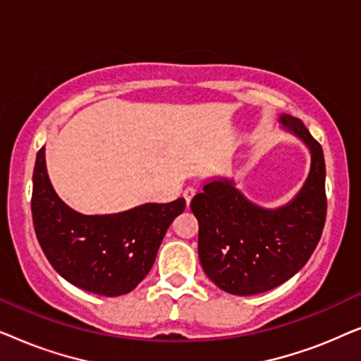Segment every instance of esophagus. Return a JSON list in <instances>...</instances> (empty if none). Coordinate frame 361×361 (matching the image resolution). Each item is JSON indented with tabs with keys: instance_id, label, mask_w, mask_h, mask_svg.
Returning <instances> with one entry per match:
<instances>
[{
	"instance_id": "1",
	"label": "esophagus",
	"mask_w": 361,
	"mask_h": 361,
	"mask_svg": "<svg viewBox=\"0 0 361 361\" xmlns=\"http://www.w3.org/2000/svg\"><path fill=\"white\" fill-rule=\"evenodd\" d=\"M195 194H197V190L194 189V187H187V189L184 190V194H182V195H184V199H185V204H187V207L190 205V200L194 199V195H195Z\"/></svg>"
}]
</instances>
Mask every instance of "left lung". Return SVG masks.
Wrapping results in <instances>:
<instances>
[{
  "label": "left lung",
  "mask_w": 361,
  "mask_h": 361,
  "mask_svg": "<svg viewBox=\"0 0 361 361\" xmlns=\"http://www.w3.org/2000/svg\"><path fill=\"white\" fill-rule=\"evenodd\" d=\"M284 131L310 152V169L288 204L264 209L251 202L233 179L214 177L190 202L199 221V258L209 279L235 295L278 288L307 263L322 235L327 197L322 146L299 118L279 115Z\"/></svg>",
  "instance_id": "obj_1"
}]
</instances>
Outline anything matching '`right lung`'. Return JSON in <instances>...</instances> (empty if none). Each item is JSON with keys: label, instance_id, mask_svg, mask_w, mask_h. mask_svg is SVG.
I'll return each instance as SVG.
<instances>
[{"label": "right lung", "instance_id": "add662e5", "mask_svg": "<svg viewBox=\"0 0 361 361\" xmlns=\"http://www.w3.org/2000/svg\"><path fill=\"white\" fill-rule=\"evenodd\" d=\"M185 200L142 204L106 215H83L56 194L46 167V147L32 174V221L52 268L88 293L115 298L131 293L149 273L167 228Z\"/></svg>", "mask_w": 361, "mask_h": 361}]
</instances>
